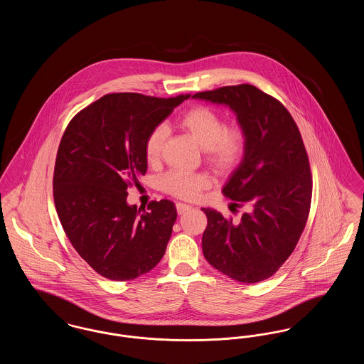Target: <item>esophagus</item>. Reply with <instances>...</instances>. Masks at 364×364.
<instances>
[{
	"label": "esophagus",
	"instance_id": "34e87169",
	"mask_svg": "<svg viewBox=\"0 0 364 364\" xmlns=\"http://www.w3.org/2000/svg\"><path fill=\"white\" fill-rule=\"evenodd\" d=\"M176 208H177V213H178V214H184L186 211L190 210L191 206L184 205V203H176Z\"/></svg>",
	"mask_w": 364,
	"mask_h": 364
}]
</instances>
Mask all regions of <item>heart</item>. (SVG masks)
<instances>
[{
  "label": "heart",
  "instance_id": "b5f03b06",
  "mask_svg": "<svg viewBox=\"0 0 364 364\" xmlns=\"http://www.w3.org/2000/svg\"><path fill=\"white\" fill-rule=\"evenodd\" d=\"M178 125L187 131L205 150V159L215 173L224 174L237 168L247 151V132L240 124L225 125L224 117L208 106H195L186 112ZM168 136L165 125L150 131L144 141V156L150 164H156L162 154ZM210 184L208 176L171 171L161 180L162 190L181 199H193Z\"/></svg>",
  "mask_w": 364,
  "mask_h": 364
}]
</instances>
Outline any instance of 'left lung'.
Listing matches in <instances>:
<instances>
[{"label": "left lung", "instance_id": "8db88e82", "mask_svg": "<svg viewBox=\"0 0 364 364\" xmlns=\"http://www.w3.org/2000/svg\"><path fill=\"white\" fill-rule=\"evenodd\" d=\"M193 98L228 105L247 132L245 156L223 193L250 211L233 223L202 208L203 255L228 277L259 282L289 258L309 218L312 177L303 139L287 107L255 86L220 87Z\"/></svg>", "mask_w": 364, "mask_h": 364}]
</instances>
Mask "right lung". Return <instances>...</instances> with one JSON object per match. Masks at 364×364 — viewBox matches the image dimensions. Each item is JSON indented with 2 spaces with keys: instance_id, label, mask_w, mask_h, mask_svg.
Instances as JSON below:
<instances>
[{
  "instance_id": "obj_1",
  "label": "right lung",
  "mask_w": 364,
  "mask_h": 364,
  "mask_svg": "<svg viewBox=\"0 0 364 364\" xmlns=\"http://www.w3.org/2000/svg\"><path fill=\"white\" fill-rule=\"evenodd\" d=\"M187 98L106 94L80 110L61 138L55 210L73 248L102 277L134 279L165 254L177 218L173 202L153 200L140 214L127 203V191L147 171V135Z\"/></svg>"
}]
</instances>
